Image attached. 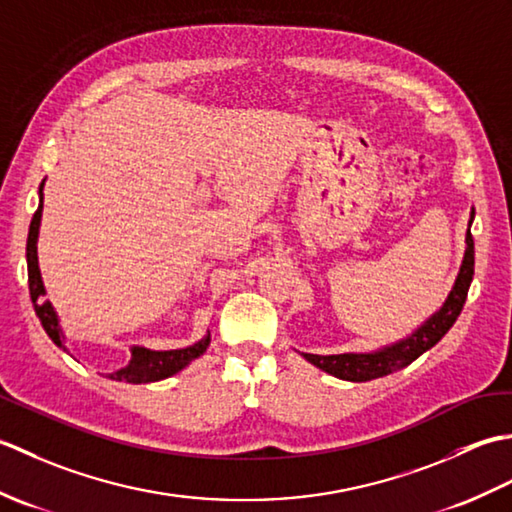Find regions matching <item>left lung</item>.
Returning <instances> with one entry per match:
<instances>
[{
    "label": "left lung",
    "mask_w": 512,
    "mask_h": 512,
    "mask_svg": "<svg viewBox=\"0 0 512 512\" xmlns=\"http://www.w3.org/2000/svg\"><path fill=\"white\" fill-rule=\"evenodd\" d=\"M473 220H475V209H471L469 231H466L464 259L449 297L444 299L440 310L433 312L427 321L418 325V328L411 334H407L405 339L378 347L374 352H347V354H330V356L301 352V356L314 367H319L323 372H328L336 378L350 380V383H367V380L383 378L387 374L398 372V369L407 367L409 363L416 361L418 356L431 350V347L453 328V323L458 321L460 312L464 308L466 295H469V286L475 273V246H473V235H471Z\"/></svg>",
    "instance_id": "1"
}]
</instances>
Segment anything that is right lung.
<instances>
[{"label":"right lung","instance_id":"1","mask_svg":"<svg viewBox=\"0 0 512 512\" xmlns=\"http://www.w3.org/2000/svg\"><path fill=\"white\" fill-rule=\"evenodd\" d=\"M43 182L39 187V209L35 211V217H32L30 222L28 244H26L28 288H30L32 306H35V312L43 325V330H46V334L50 336L54 345L61 347L63 352H68L57 312H54L52 303L46 299V286H43L39 257H37V239H39V226H41V213H43ZM209 343H211V334L206 332V336H202L198 343L182 347V350H149V347H143V345H132V358H129V363L121 369H116V372L107 374V378L118 380V383H132V385L156 383V380L178 374L180 369H184L191 361H195V358L202 356L206 352V347H209Z\"/></svg>","mask_w":512,"mask_h":512}]
</instances>
